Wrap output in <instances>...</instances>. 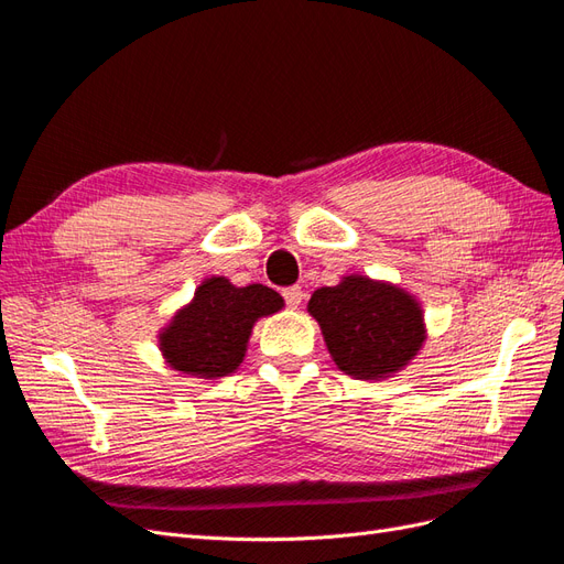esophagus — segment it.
<instances>
[{"mask_svg":"<svg viewBox=\"0 0 564 564\" xmlns=\"http://www.w3.org/2000/svg\"><path fill=\"white\" fill-rule=\"evenodd\" d=\"M282 296H284L289 308L296 311L299 305H301V301H303V289H301V286H289V289H284Z\"/></svg>","mask_w":564,"mask_h":564,"instance_id":"1","label":"esophagus"}]
</instances>
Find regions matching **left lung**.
<instances>
[{"label":"left lung","mask_w":564,"mask_h":564,"mask_svg":"<svg viewBox=\"0 0 564 564\" xmlns=\"http://www.w3.org/2000/svg\"><path fill=\"white\" fill-rule=\"evenodd\" d=\"M336 367L360 381L395 377L425 344L423 308L402 286L346 275L308 301Z\"/></svg>","instance_id":"obj_1"}]
</instances>
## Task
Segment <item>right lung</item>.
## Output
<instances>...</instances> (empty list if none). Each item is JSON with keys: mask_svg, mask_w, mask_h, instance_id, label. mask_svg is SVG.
I'll return each mask as SVG.
<instances>
[{"mask_svg": "<svg viewBox=\"0 0 564 564\" xmlns=\"http://www.w3.org/2000/svg\"><path fill=\"white\" fill-rule=\"evenodd\" d=\"M284 308V299L265 284L235 286L228 278L204 280L191 303L158 334L166 367L195 379H220L240 369L253 324Z\"/></svg>", "mask_w": 564, "mask_h": 564, "instance_id": "add662e5", "label": "right lung"}]
</instances>
